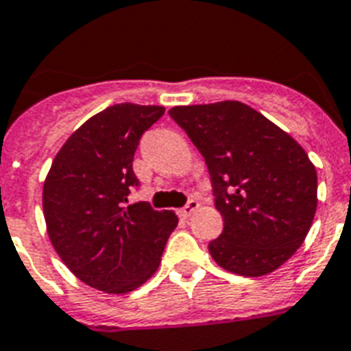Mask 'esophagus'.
I'll use <instances>...</instances> for the list:
<instances>
[{
    "label": "esophagus",
    "mask_w": 351,
    "mask_h": 351,
    "mask_svg": "<svg viewBox=\"0 0 351 351\" xmlns=\"http://www.w3.org/2000/svg\"><path fill=\"white\" fill-rule=\"evenodd\" d=\"M197 207H199V204H197L196 199H189V204H186L183 209H179V216H181V218H185V220H186V218H189V216H191L192 213L197 209Z\"/></svg>",
    "instance_id": "1"
}]
</instances>
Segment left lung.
<instances>
[{"label": "left lung", "instance_id": "1", "mask_svg": "<svg viewBox=\"0 0 351 351\" xmlns=\"http://www.w3.org/2000/svg\"><path fill=\"white\" fill-rule=\"evenodd\" d=\"M204 155L222 215L209 254L228 272L259 278L302 246L315 218L316 168L305 149L241 101L178 105L168 110Z\"/></svg>", "mask_w": 351, "mask_h": 351}]
</instances>
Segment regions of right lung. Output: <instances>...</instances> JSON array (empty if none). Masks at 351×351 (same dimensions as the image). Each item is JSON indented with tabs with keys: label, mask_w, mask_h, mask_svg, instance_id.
<instances>
[{
	"label": "right lung",
	"mask_w": 351,
	"mask_h": 351,
	"mask_svg": "<svg viewBox=\"0 0 351 351\" xmlns=\"http://www.w3.org/2000/svg\"><path fill=\"white\" fill-rule=\"evenodd\" d=\"M165 114L159 105L118 104L68 136L44 181L47 237L70 272L105 294H128L159 268L178 226L173 210L128 205L133 155L142 133Z\"/></svg>",
	"instance_id": "right-lung-1"
}]
</instances>
